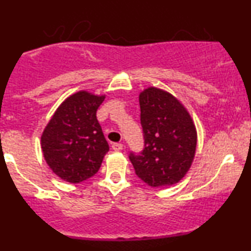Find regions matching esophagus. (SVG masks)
Wrapping results in <instances>:
<instances>
[{
	"label": "esophagus",
	"instance_id": "esophagus-1",
	"mask_svg": "<svg viewBox=\"0 0 251 251\" xmlns=\"http://www.w3.org/2000/svg\"><path fill=\"white\" fill-rule=\"evenodd\" d=\"M112 149H113L114 151H122L124 149V145L122 143H114L112 144Z\"/></svg>",
	"mask_w": 251,
	"mask_h": 251
}]
</instances>
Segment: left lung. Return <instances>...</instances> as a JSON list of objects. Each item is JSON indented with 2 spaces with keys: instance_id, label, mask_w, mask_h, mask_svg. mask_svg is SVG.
<instances>
[{
  "instance_id": "1",
  "label": "left lung",
  "mask_w": 251,
  "mask_h": 251,
  "mask_svg": "<svg viewBox=\"0 0 251 251\" xmlns=\"http://www.w3.org/2000/svg\"><path fill=\"white\" fill-rule=\"evenodd\" d=\"M144 150L129 153L135 174L152 188L178 183L194 162L197 131L177 98L157 87L139 94Z\"/></svg>"
}]
</instances>
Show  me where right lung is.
<instances>
[{
  "mask_svg": "<svg viewBox=\"0 0 251 251\" xmlns=\"http://www.w3.org/2000/svg\"><path fill=\"white\" fill-rule=\"evenodd\" d=\"M105 96L72 94L51 117L41 135L46 163L61 179L76 184L99 171L108 144L97 119Z\"/></svg>",
  "mask_w": 251,
  "mask_h": 251,
  "instance_id": "obj_1",
  "label": "right lung"
}]
</instances>
